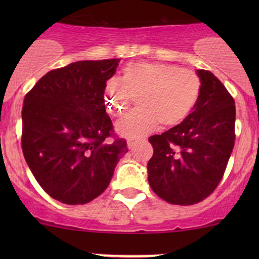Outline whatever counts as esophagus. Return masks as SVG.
Listing matches in <instances>:
<instances>
[{"label": "esophagus", "mask_w": 259, "mask_h": 259, "mask_svg": "<svg viewBox=\"0 0 259 259\" xmlns=\"http://www.w3.org/2000/svg\"><path fill=\"white\" fill-rule=\"evenodd\" d=\"M139 139L136 138H127L126 139V144H127V148H133L134 146H135L136 141H138Z\"/></svg>", "instance_id": "34e87169"}]
</instances>
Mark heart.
I'll use <instances>...</instances> for the list:
<instances>
[{"mask_svg": "<svg viewBox=\"0 0 259 259\" xmlns=\"http://www.w3.org/2000/svg\"><path fill=\"white\" fill-rule=\"evenodd\" d=\"M201 79L195 70L162 62L127 64L120 79L106 82L103 97L113 117L125 114L138 100L135 112L118 123V130L127 136H141L157 124L170 127L185 120L200 97Z\"/></svg>", "mask_w": 259, "mask_h": 259, "instance_id": "1", "label": "heart"}]
</instances>
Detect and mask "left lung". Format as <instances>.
Wrapping results in <instances>:
<instances>
[{"instance_id": "8db88e82", "label": "left lung", "mask_w": 259, "mask_h": 259, "mask_svg": "<svg viewBox=\"0 0 259 259\" xmlns=\"http://www.w3.org/2000/svg\"><path fill=\"white\" fill-rule=\"evenodd\" d=\"M201 92L185 120L148 139L147 163L154 194L171 204L203 201L221 183L235 142V101L213 73L196 70Z\"/></svg>"}]
</instances>
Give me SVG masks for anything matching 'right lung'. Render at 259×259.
Returning a JSON list of instances; mask_svg holds the SVG:
<instances>
[{
  "label": "right lung",
  "instance_id": "add662e5",
  "mask_svg": "<svg viewBox=\"0 0 259 259\" xmlns=\"http://www.w3.org/2000/svg\"><path fill=\"white\" fill-rule=\"evenodd\" d=\"M119 59L79 61L49 72L23 103L22 148L40 186L65 204H85L111 183L126 141L108 138L105 85Z\"/></svg>",
  "mask_w": 259,
  "mask_h": 259
}]
</instances>
